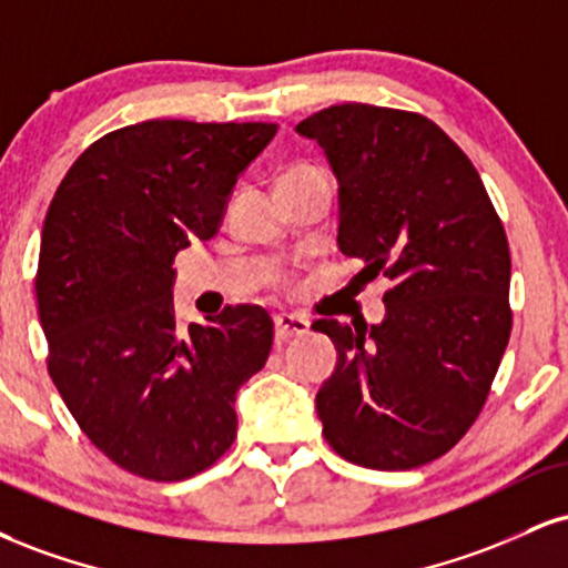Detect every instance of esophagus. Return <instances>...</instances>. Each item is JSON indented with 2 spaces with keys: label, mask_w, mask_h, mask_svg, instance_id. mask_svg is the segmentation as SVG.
Masks as SVG:
<instances>
[{
  "label": "esophagus",
  "mask_w": 568,
  "mask_h": 568,
  "mask_svg": "<svg viewBox=\"0 0 568 568\" xmlns=\"http://www.w3.org/2000/svg\"><path fill=\"white\" fill-rule=\"evenodd\" d=\"M310 331V320L296 317V314H277L275 317V338L277 344H285V341L293 336H304Z\"/></svg>",
  "instance_id": "obj_1"
}]
</instances>
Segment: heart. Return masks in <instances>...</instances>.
I'll return each mask as SVG.
<instances>
[{"mask_svg": "<svg viewBox=\"0 0 568 568\" xmlns=\"http://www.w3.org/2000/svg\"><path fill=\"white\" fill-rule=\"evenodd\" d=\"M314 174H323V172H320V169H314V166H293L283 176H280V184L293 182V180H306V176H314Z\"/></svg>", "mask_w": 568, "mask_h": 568, "instance_id": "heart-1", "label": "heart"}]
</instances>
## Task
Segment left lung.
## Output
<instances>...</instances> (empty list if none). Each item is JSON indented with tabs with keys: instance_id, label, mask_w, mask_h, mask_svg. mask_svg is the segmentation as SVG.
Listing matches in <instances>:
<instances>
[{
	"instance_id": "left-lung-1",
	"label": "left lung",
	"mask_w": 568,
	"mask_h": 568,
	"mask_svg": "<svg viewBox=\"0 0 568 568\" xmlns=\"http://www.w3.org/2000/svg\"><path fill=\"white\" fill-rule=\"evenodd\" d=\"M296 132L336 174L341 254L362 264V283H392L378 325H312L338 352L314 399L323 434L357 466H426L479 418L508 346L503 222L468 155L426 115L344 102Z\"/></svg>"
}]
</instances>
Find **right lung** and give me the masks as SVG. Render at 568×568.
Returning a JSON list of instances; mask_svg holds the SVG:
<instances>
[{"label":"right lung","mask_w":568,"mask_h":568,"mask_svg":"<svg viewBox=\"0 0 568 568\" xmlns=\"http://www.w3.org/2000/svg\"><path fill=\"white\" fill-rule=\"evenodd\" d=\"M277 124L142 121L68 169L42 227L37 302L47 371L89 442L153 481L201 474L237 434L235 394L264 367L272 317H174V256L219 232L237 176Z\"/></svg>","instance_id":"add662e5"}]
</instances>
